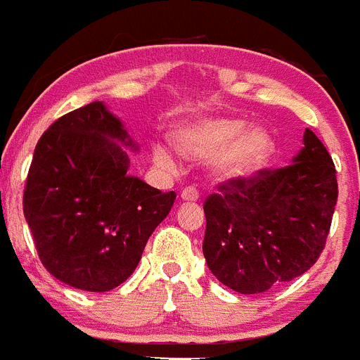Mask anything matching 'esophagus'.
<instances>
[{
  "mask_svg": "<svg viewBox=\"0 0 360 360\" xmlns=\"http://www.w3.org/2000/svg\"><path fill=\"white\" fill-rule=\"evenodd\" d=\"M199 190L195 186H186L181 191V199L186 200V202H195V200H199Z\"/></svg>",
  "mask_w": 360,
  "mask_h": 360,
  "instance_id": "obj_1",
  "label": "esophagus"
}]
</instances>
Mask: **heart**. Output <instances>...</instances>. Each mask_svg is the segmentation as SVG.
<instances>
[{
	"label": "heart",
	"instance_id": "b5f03b06",
	"mask_svg": "<svg viewBox=\"0 0 360 360\" xmlns=\"http://www.w3.org/2000/svg\"><path fill=\"white\" fill-rule=\"evenodd\" d=\"M177 149L186 156L207 158L218 154L214 167L226 177L254 172L274 153V139L266 129L252 127L241 119L207 117L179 127L174 133ZM154 158L163 167H172V154L165 146H154Z\"/></svg>",
	"mask_w": 360,
	"mask_h": 360
}]
</instances>
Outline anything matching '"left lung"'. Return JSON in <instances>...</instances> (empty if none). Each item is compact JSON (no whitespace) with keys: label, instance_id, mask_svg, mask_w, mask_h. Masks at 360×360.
<instances>
[{"label":"left lung","instance_id":"1","mask_svg":"<svg viewBox=\"0 0 360 360\" xmlns=\"http://www.w3.org/2000/svg\"><path fill=\"white\" fill-rule=\"evenodd\" d=\"M295 163L218 184L204 202L211 274L241 295L300 277L327 243L338 202L332 156L311 129Z\"/></svg>","mask_w":360,"mask_h":360}]
</instances>
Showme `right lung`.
Segmentation results:
<instances>
[{"label": "right lung", "mask_w": 360, "mask_h": 360, "mask_svg": "<svg viewBox=\"0 0 360 360\" xmlns=\"http://www.w3.org/2000/svg\"><path fill=\"white\" fill-rule=\"evenodd\" d=\"M133 146L101 101L65 113L37 142L22 211L44 268L83 291L120 286L147 240L170 213L176 191L127 176Z\"/></svg>", "instance_id": "right-lung-1"}]
</instances>
